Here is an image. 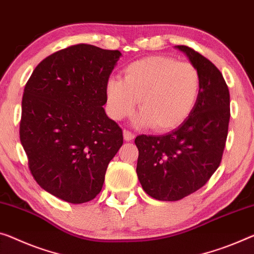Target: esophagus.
<instances>
[{
	"label": "esophagus",
	"mask_w": 254,
	"mask_h": 254,
	"mask_svg": "<svg viewBox=\"0 0 254 254\" xmlns=\"http://www.w3.org/2000/svg\"><path fill=\"white\" fill-rule=\"evenodd\" d=\"M134 138H135V135L132 134L131 131L126 130V129L124 130V139L126 140V142H130V140H132Z\"/></svg>",
	"instance_id": "obj_1"
}]
</instances>
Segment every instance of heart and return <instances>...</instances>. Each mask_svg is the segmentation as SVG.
I'll use <instances>...</instances> for the list:
<instances>
[{"instance_id":"obj_1","label":"heart","mask_w":254,"mask_h":254,"mask_svg":"<svg viewBox=\"0 0 254 254\" xmlns=\"http://www.w3.org/2000/svg\"><path fill=\"white\" fill-rule=\"evenodd\" d=\"M201 91L198 70L170 57H147L128 64L123 79L112 78L105 87L108 112L115 120L129 116L137 104L135 123L169 131L185 122Z\"/></svg>"}]
</instances>
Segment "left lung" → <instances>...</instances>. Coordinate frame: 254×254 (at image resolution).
<instances>
[{"mask_svg":"<svg viewBox=\"0 0 254 254\" xmlns=\"http://www.w3.org/2000/svg\"><path fill=\"white\" fill-rule=\"evenodd\" d=\"M201 76L190 116L166 135H139L136 173L143 190L160 201H178L206 184L219 167L231 118L229 91L216 65L193 49L177 45Z\"/></svg>","mask_w":254,"mask_h":254,"instance_id":"obj_1","label":"left lung"}]
</instances>
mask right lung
Wrapping results in <instances>:
<instances>
[{
    "label": "right lung",
    "mask_w": 254,
    "mask_h": 254,
    "mask_svg": "<svg viewBox=\"0 0 254 254\" xmlns=\"http://www.w3.org/2000/svg\"><path fill=\"white\" fill-rule=\"evenodd\" d=\"M118 50L77 44L45 58L23 91L20 142L35 181L79 204L102 190L123 130L104 111L105 87Z\"/></svg>",
    "instance_id": "1"
}]
</instances>
